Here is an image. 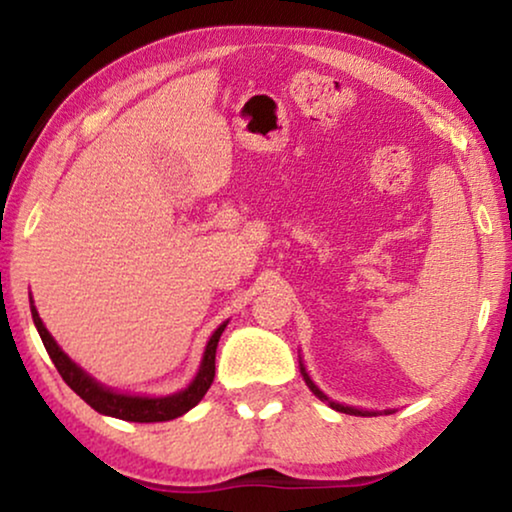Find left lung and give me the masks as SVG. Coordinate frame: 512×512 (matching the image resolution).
<instances>
[{"label":"left lung","mask_w":512,"mask_h":512,"mask_svg":"<svg viewBox=\"0 0 512 512\" xmlns=\"http://www.w3.org/2000/svg\"><path fill=\"white\" fill-rule=\"evenodd\" d=\"M300 373H303V380L307 382V387L312 389V394L314 396H319L321 401H328V396L324 394V391H321L317 384H314L312 380H310V375L305 373V368H303V363H300ZM328 405H331L333 410H338V412H347V415H361V417H370V415H377V412H368V410H356V408H349V405H342V403H335V401H328ZM389 412V410H387Z\"/></svg>","instance_id":"8db88e82"}]
</instances>
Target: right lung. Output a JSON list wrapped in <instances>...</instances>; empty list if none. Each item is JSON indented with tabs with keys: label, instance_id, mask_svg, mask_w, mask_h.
<instances>
[{
	"label": "right lung",
	"instance_id": "obj_1",
	"mask_svg": "<svg viewBox=\"0 0 512 512\" xmlns=\"http://www.w3.org/2000/svg\"><path fill=\"white\" fill-rule=\"evenodd\" d=\"M32 319L34 326L41 335V342H44L48 356L58 368V373L62 375V380L67 382L69 389H74L83 401H86L90 408L100 412V415H109L116 419H125V422H170V419H177L195 408L202 401V396L207 394V389L212 387L214 382V361H216V345H219V338L223 333V328L228 326V321L216 328L209 338L205 354H202V363L195 380L188 384L184 391H177L172 396H163V398H149V396H128V394H116L107 387H102L100 382H95L86 370H81L76 363L69 359V356L62 352L58 347V342L53 340V335L46 331L44 321H41L39 312L34 310L32 305Z\"/></svg>",
	"mask_w": 512,
	"mask_h": 512
}]
</instances>
